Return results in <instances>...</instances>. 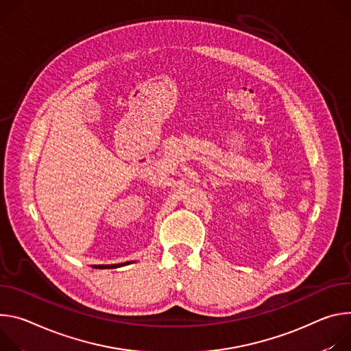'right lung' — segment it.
I'll return each instance as SVG.
<instances>
[{
  "label": "right lung",
  "instance_id": "1",
  "mask_svg": "<svg viewBox=\"0 0 351 351\" xmlns=\"http://www.w3.org/2000/svg\"><path fill=\"white\" fill-rule=\"evenodd\" d=\"M127 263H130V262H125V265H127ZM121 265H123V263H121ZM121 265H96L95 267H99V269L107 267V269H108V267H117V266H121Z\"/></svg>",
  "mask_w": 351,
  "mask_h": 351
}]
</instances>
